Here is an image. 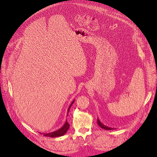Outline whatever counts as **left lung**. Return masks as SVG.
Masks as SVG:
<instances>
[{"label":"left lung","instance_id":"left-lung-1","mask_svg":"<svg viewBox=\"0 0 157 157\" xmlns=\"http://www.w3.org/2000/svg\"><path fill=\"white\" fill-rule=\"evenodd\" d=\"M97 123H98V125H99L101 127V128H102V129H105V130H113V129H114V128H111V127H107V126H106L105 125H103L98 118L97 119Z\"/></svg>","mask_w":157,"mask_h":157}]
</instances>
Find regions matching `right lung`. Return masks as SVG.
Returning <instances> with one entry per match:
<instances>
[{
	"label": "right lung",
	"instance_id": "add662e5",
	"mask_svg": "<svg viewBox=\"0 0 157 157\" xmlns=\"http://www.w3.org/2000/svg\"><path fill=\"white\" fill-rule=\"evenodd\" d=\"M75 100H74L72 103L71 104V105L69 106L68 109V112L70 111V109H71L72 105L73 104V103L74 102ZM68 116V114H67ZM69 127H70V125L67 122V120L66 121V122L65 123V124H64V125L61 127V128L59 129H58L56 131H54V132H50V133H43V135L45 136H48V137H52V138H54V137H58V136H61L63 135H64L65 134V133L67 132V131L69 129Z\"/></svg>",
	"mask_w": 157,
	"mask_h": 157
}]
</instances>
